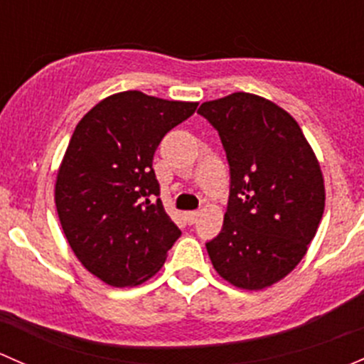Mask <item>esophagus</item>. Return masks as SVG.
<instances>
[{"label":"esophagus","mask_w":364,"mask_h":364,"mask_svg":"<svg viewBox=\"0 0 364 364\" xmlns=\"http://www.w3.org/2000/svg\"><path fill=\"white\" fill-rule=\"evenodd\" d=\"M198 215H200V212H187V213H186V219H187V223H191V224H193L194 220L198 219Z\"/></svg>","instance_id":"1"}]
</instances>
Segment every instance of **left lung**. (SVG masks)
<instances>
[{"label":"left lung","mask_w":364,"mask_h":364,"mask_svg":"<svg viewBox=\"0 0 364 364\" xmlns=\"http://www.w3.org/2000/svg\"><path fill=\"white\" fill-rule=\"evenodd\" d=\"M198 114L219 131L231 187L210 261L238 289L261 291L305 257L324 213L321 164L289 112L250 92L205 101Z\"/></svg>","instance_id":"left-lung-1"}]
</instances>
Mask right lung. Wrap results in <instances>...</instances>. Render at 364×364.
Segmentation results:
<instances>
[{
	"label": "right lung",
	"mask_w": 364,
	"mask_h": 364,
	"mask_svg": "<svg viewBox=\"0 0 364 364\" xmlns=\"http://www.w3.org/2000/svg\"><path fill=\"white\" fill-rule=\"evenodd\" d=\"M196 101L140 91L107 96L78 121L59 164L54 200L71 250L114 287L147 282L181 237L164 212L152 159L164 134Z\"/></svg>",
	"instance_id": "obj_1"
}]
</instances>
